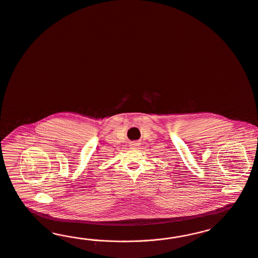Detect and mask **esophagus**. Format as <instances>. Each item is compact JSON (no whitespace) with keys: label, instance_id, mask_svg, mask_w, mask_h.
<instances>
[{"label":"esophagus","instance_id":"obj_1","mask_svg":"<svg viewBox=\"0 0 258 258\" xmlns=\"http://www.w3.org/2000/svg\"><path fill=\"white\" fill-rule=\"evenodd\" d=\"M134 145V147H138V143H134V144H133Z\"/></svg>","mask_w":258,"mask_h":258}]
</instances>
